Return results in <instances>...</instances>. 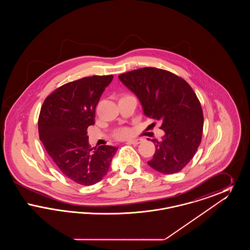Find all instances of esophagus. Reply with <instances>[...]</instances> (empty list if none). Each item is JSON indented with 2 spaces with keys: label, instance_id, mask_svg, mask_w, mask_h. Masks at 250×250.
Wrapping results in <instances>:
<instances>
[{
  "label": "esophagus",
  "instance_id": "obj_1",
  "mask_svg": "<svg viewBox=\"0 0 250 250\" xmlns=\"http://www.w3.org/2000/svg\"><path fill=\"white\" fill-rule=\"evenodd\" d=\"M143 139H135V140L127 141V143H129V144H133V145H138V144L143 143Z\"/></svg>",
  "mask_w": 250,
  "mask_h": 250
}]
</instances>
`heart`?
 <instances>
[{
    "label": "heart",
    "mask_w": 250,
    "mask_h": 250,
    "mask_svg": "<svg viewBox=\"0 0 250 250\" xmlns=\"http://www.w3.org/2000/svg\"><path fill=\"white\" fill-rule=\"evenodd\" d=\"M114 135L118 139H125V138H128L130 136L131 130L127 127H122V128L117 129Z\"/></svg>",
    "instance_id": "1"
}]
</instances>
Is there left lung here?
<instances>
[{"label":"left lung","instance_id":"1","mask_svg":"<svg viewBox=\"0 0 250 250\" xmlns=\"http://www.w3.org/2000/svg\"><path fill=\"white\" fill-rule=\"evenodd\" d=\"M120 81L140 100L145 116L162 122L165 134L155 143L148 165L172 174L180 171L196 154L202 141V106L189 84L170 72L144 67L119 76Z\"/></svg>","mask_w":250,"mask_h":250}]
</instances>
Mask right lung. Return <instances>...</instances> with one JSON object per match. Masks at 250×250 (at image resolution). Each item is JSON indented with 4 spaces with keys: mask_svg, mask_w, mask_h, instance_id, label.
<instances>
[{
    "mask_svg": "<svg viewBox=\"0 0 250 250\" xmlns=\"http://www.w3.org/2000/svg\"><path fill=\"white\" fill-rule=\"evenodd\" d=\"M112 75L92 76L64 84L45 99L38 119L40 141L68 178L83 186L101 181L117 147L91 148L87 128L95 125V107Z\"/></svg>",
    "mask_w": 250,
    "mask_h": 250,
    "instance_id": "1",
    "label": "right lung"
}]
</instances>
